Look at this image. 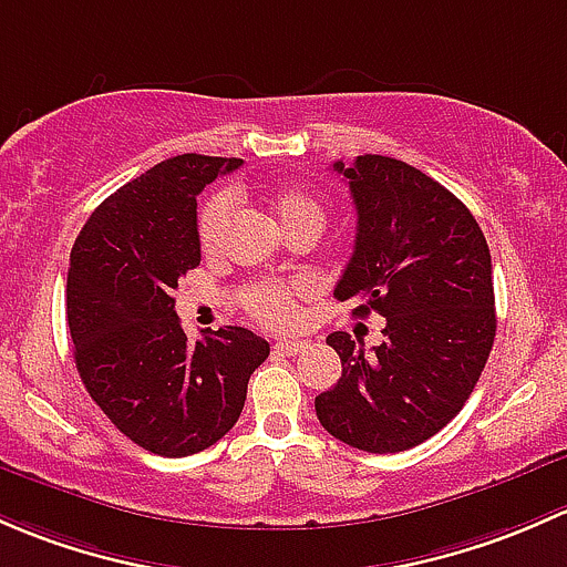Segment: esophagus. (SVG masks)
<instances>
[{
	"mask_svg": "<svg viewBox=\"0 0 567 567\" xmlns=\"http://www.w3.org/2000/svg\"><path fill=\"white\" fill-rule=\"evenodd\" d=\"M306 347V341H289V338H284V341H278L272 349H276L278 354H286V358H295V354H300Z\"/></svg>",
	"mask_w": 567,
	"mask_h": 567,
	"instance_id": "obj_1",
	"label": "esophagus"
}]
</instances>
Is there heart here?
I'll list each match as a JSON object with an SVG mask.
<instances>
[{"label":"heart","instance_id":"1","mask_svg":"<svg viewBox=\"0 0 567 567\" xmlns=\"http://www.w3.org/2000/svg\"><path fill=\"white\" fill-rule=\"evenodd\" d=\"M237 194H215L204 202L202 213H198V245L204 254H218L224 248L226 235H229L231 215H235ZM267 207H270L272 218L281 226L286 237L300 235V231H322L327 220V209L322 198L311 194L308 188H278L267 196ZM306 295L302 284H281V281H254L245 289L243 302L259 322L289 327L297 322V300Z\"/></svg>","mask_w":567,"mask_h":567}]
</instances>
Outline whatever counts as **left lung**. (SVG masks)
Instances as JSON below:
<instances>
[{
    "label": "left lung",
    "instance_id": "obj_1",
    "mask_svg": "<svg viewBox=\"0 0 567 567\" xmlns=\"http://www.w3.org/2000/svg\"><path fill=\"white\" fill-rule=\"evenodd\" d=\"M343 174L358 209L352 259L332 295L384 317L369 354L330 332L341 379L319 423L369 453H401L445 429L475 390L497 332L492 254L470 209L404 161L360 155Z\"/></svg>",
    "mask_w": 567,
    "mask_h": 567
}]
</instances>
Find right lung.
<instances>
[{"mask_svg": "<svg viewBox=\"0 0 567 567\" xmlns=\"http://www.w3.org/2000/svg\"><path fill=\"white\" fill-rule=\"evenodd\" d=\"M240 157L177 155L111 194L75 237L68 327L86 393L131 442L166 458L229 434L270 343L220 327L190 343L174 311L202 261L196 196Z\"/></svg>", "mask_w": 567, "mask_h": 567, "instance_id": "1", "label": "right lung"}]
</instances>
